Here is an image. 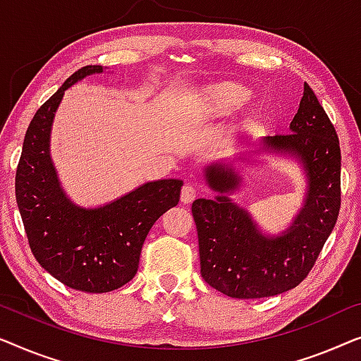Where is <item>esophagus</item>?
Returning <instances> with one entry per match:
<instances>
[{
	"label": "esophagus",
	"instance_id": "esophagus-1",
	"mask_svg": "<svg viewBox=\"0 0 361 361\" xmlns=\"http://www.w3.org/2000/svg\"><path fill=\"white\" fill-rule=\"evenodd\" d=\"M197 196V188L195 185H185L181 188V201L185 202V204H190V202H192L196 200Z\"/></svg>",
	"mask_w": 361,
	"mask_h": 361
}]
</instances>
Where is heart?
<instances>
[{
    "instance_id": "heart-1",
    "label": "heart",
    "mask_w": 361,
    "mask_h": 361,
    "mask_svg": "<svg viewBox=\"0 0 361 361\" xmlns=\"http://www.w3.org/2000/svg\"><path fill=\"white\" fill-rule=\"evenodd\" d=\"M250 98V90L245 85L235 81H222L202 86L186 96V111L192 119L206 121L214 118H224L235 113ZM260 119L258 109H248L245 114V126L252 128Z\"/></svg>"
}]
</instances>
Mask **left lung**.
I'll return each mask as SVG.
<instances>
[{
  "label": "left lung",
  "mask_w": 361,
  "mask_h": 361,
  "mask_svg": "<svg viewBox=\"0 0 361 361\" xmlns=\"http://www.w3.org/2000/svg\"><path fill=\"white\" fill-rule=\"evenodd\" d=\"M289 134L262 139V150L293 155L307 176L302 209L281 235L262 233L250 214L226 192L240 185V176L226 164L206 169L214 200L191 206L200 242L201 276L231 298L257 299L296 288L312 270L331 235L340 211V145L337 132L311 86L304 94Z\"/></svg>",
  "instance_id": "8db88e82"
}]
</instances>
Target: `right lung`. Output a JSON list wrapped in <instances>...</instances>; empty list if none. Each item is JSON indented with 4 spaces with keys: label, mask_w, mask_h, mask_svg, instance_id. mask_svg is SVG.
<instances>
[{
    "label": "right lung",
    "mask_w": 361,
    "mask_h": 361,
    "mask_svg": "<svg viewBox=\"0 0 361 361\" xmlns=\"http://www.w3.org/2000/svg\"><path fill=\"white\" fill-rule=\"evenodd\" d=\"M101 72V65L80 68L40 106L16 170V201L35 260L65 286L85 293L114 291L135 276L147 233L178 204L183 186L181 180L150 181L94 209L68 200L50 159L52 121L65 90Z\"/></svg>",
    "instance_id": "1"
}]
</instances>
